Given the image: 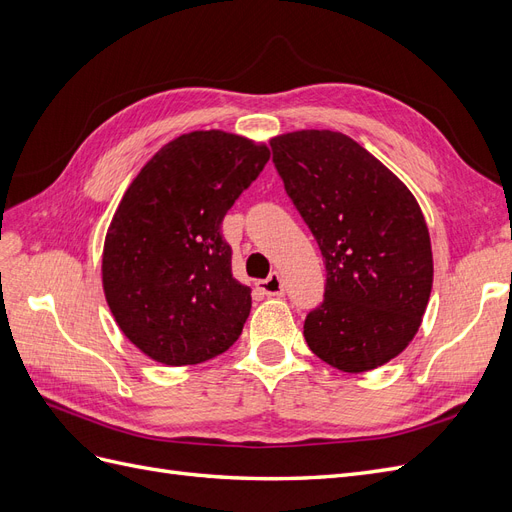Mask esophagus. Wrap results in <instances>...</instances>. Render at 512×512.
I'll list each match as a JSON object with an SVG mask.
<instances>
[{
    "label": "esophagus",
    "instance_id": "esophagus-1",
    "mask_svg": "<svg viewBox=\"0 0 512 512\" xmlns=\"http://www.w3.org/2000/svg\"><path fill=\"white\" fill-rule=\"evenodd\" d=\"M258 286H260L262 292L267 294V297H282V294H284V284H282L280 273H271L267 280L258 282Z\"/></svg>",
    "mask_w": 512,
    "mask_h": 512
}]
</instances>
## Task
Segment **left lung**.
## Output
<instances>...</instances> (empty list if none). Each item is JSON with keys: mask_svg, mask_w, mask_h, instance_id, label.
<instances>
[{"mask_svg": "<svg viewBox=\"0 0 512 512\" xmlns=\"http://www.w3.org/2000/svg\"><path fill=\"white\" fill-rule=\"evenodd\" d=\"M271 149L327 269L324 301L303 324L309 350L348 374L389 363L421 327L433 284L414 194L342 132H288L271 138Z\"/></svg>", "mask_w": 512, "mask_h": 512, "instance_id": "obj_1", "label": "left lung"}]
</instances>
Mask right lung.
<instances>
[{"instance_id":"1","label":"right lung","mask_w":512,"mask_h":512,"mask_svg":"<svg viewBox=\"0 0 512 512\" xmlns=\"http://www.w3.org/2000/svg\"><path fill=\"white\" fill-rule=\"evenodd\" d=\"M269 158L265 143L196 130L164 145L123 194L106 230L102 288L149 359L196 365L239 339L252 290L232 277L220 226Z\"/></svg>"}]
</instances>
